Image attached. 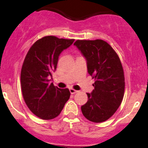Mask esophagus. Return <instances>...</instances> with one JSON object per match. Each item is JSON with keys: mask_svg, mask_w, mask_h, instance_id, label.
Instances as JSON below:
<instances>
[{"mask_svg": "<svg viewBox=\"0 0 148 148\" xmlns=\"http://www.w3.org/2000/svg\"><path fill=\"white\" fill-rule=\"evenodd\" d=\"M69 92H70L71 94H75V93L77 92L78 91L76 90L73 89V88H70V89H69Z\"/></svg>", "mask_w": 148, "mask_h": 148, "instance_id": "esophagus-1", "label": "esophagus"}]
</instances>
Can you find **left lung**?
Returning <instances> with one entry per match:
<instances>
[{
	"mask_svg": "<svg viewBox=\"0 0 148 148\" xmlns=\"http://www.w3.org/2000/svg\"><path fill=\"white\" fill-rule=\"evenodd\" d=\"M74 45L86 58L88 72L95 79V89L87 93L88 101L81 111L90 121L102 123L114 114L123 101L125 83L121 61L102 40H78Z\"/></svg>",
	"mask_w": 148,
	"mask_h": 148,
	"instance_id": "obj_1",
	"label": "left lung"
}]
</instances>
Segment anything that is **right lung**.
Here are the masks:
<instances>
[{
    "label": "right lung",
    "mask_w": 148,
    "mask_h": 148,
    "mask_svg": "<svg viewBox=\"0 0 148 148\" xmlns=\"http://www.w3.org/2000/svg\"><path fill=\"white\" fill-rule=\"evenodd\" d=\"M74 39L45 36L37 40L27 53L21 71V91L30 111L42 120H51L60 113L70 97L68 88L60 89L50 84L60 53Z\"/></svg>",
    "instance_id": "obj_1"
}]
</instances>
